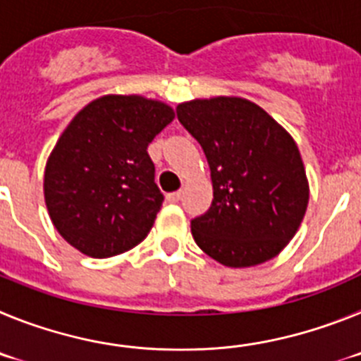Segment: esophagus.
Segmentation results:
<instances>
[{"mask_svg": "<svg viewBox=\"0 0 361 361\" xmlns=\"http://www.w3.org/2000/svg\"><path fill=\"white\" fill-rule=\"evenodd\" d=\"M180 197H183V193H180V191H173V193H168V195H166V199H168V202H178V200H180Z\"/></svg>", "mask_w": 361, "mask_h": 361, "instance_id": "esophagus-1", "label": "esophagus"}]
</instances>
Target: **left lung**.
Instances as JSON below:
<instances>
[{
  "label": "left lung",
  "instance_id": "obj_1",
  "mask_svg": "<svg viewBox=\"0 0 361 361\" xmlns=\"http://www.w3.org/2000/svg\"><path fill=\"white\" fill-rule=\"evenodd\" d=\"M177 119L202 146L212 170V206L191 220L197 245L229 267L276 257L298 231L309 200L293 137L240 97L178 104Z\"/></svg>",
  "mask_w": 361,
  "mask_h": 361
}]
</instances>
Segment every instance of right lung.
Here are the masks:
<instances>
[{"label": "right lung", "instance_id": "1", "mask_svg": "<svg viewBox=\"0 0 361 361\" xmlns=\"http://www.w3.org/2000/svg\"><path fill=\"white\" fill-rule=\"evenodd\" d=\"M173 117L141 95H104L73 117L44 170V202L70 245L108 258L145 240L164 200L148 145Z\"/></svg>", "mask_w": 361, "mask_h": 361}]
</instances>
